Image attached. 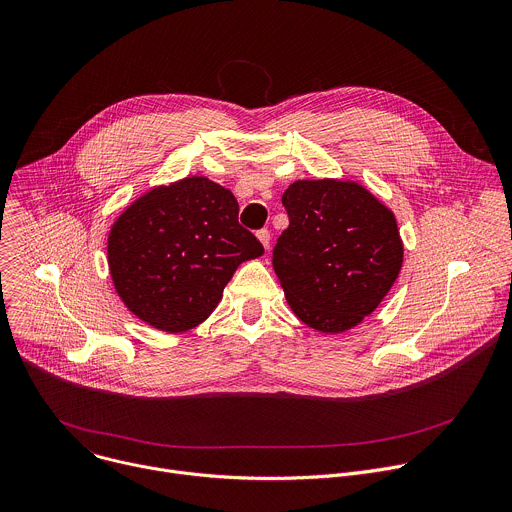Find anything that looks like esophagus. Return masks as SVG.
I'll list each match as a JSON object with an SVG mask.
<instances>
[{
  "label": "esophagus",
  "instance_id": "obj_1",
  "mask_svg": "<svg viewBox=\"0 0 512 512\" xmlns=\"http://www.w3.org/2000/svg\"><path fill=\"white\" fill-rule=\"evenodd\" d=\"M257 239H259V243H261L265 249H269V243H271V233H269L267 229H261V231H257Z\"/></svg>",
  "mask_w": 512,
  "mask_h": 512
}]
</instances>
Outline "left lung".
I'll return each mask as SVG.
<instances>
[{
    "instance_id": "8db88e82",
    "label": "left lung",
    "mask_w": 512,
    "mask_h": 512,
    "mask_svg": "<svg viewBox=\"0 0 512 512\" xmlns=\"http://www.w3.org/2000/svg\"><path fill=\"white\" fill-rule=\"evenodd\" d=\"M281 201L289 227L273 249V269L291 311L321 333L360 325L404 263L392 209L346 179L295 181Z\"/></svg>"
}]
</instances>
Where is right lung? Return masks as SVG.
<instances>
[{
	"instance_id": "1",
	"label": "right lung",
	"mask_w": 512,
	"mask_h": 512,
	"mask_svg": "<svg viewBox=\"0 0 512 512\" xmlns=\"http://www.w3.org/2000/svg\"><path fill=\"white\" fill-rule=\"evenodd\" d=\"M233 193L207 177H185L140 195L112 223L108 269L122 303L166 333L203 323L225 285L263 245L237 221Z\"/></svg>"
}]
</instances>
